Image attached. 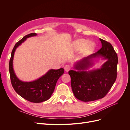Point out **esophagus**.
<instances>
[{
	"mask_svg": "<svg viewBox=\"0 0 130 130\" xmlns=\"http://www.w3.org/2000/svg\"><path fill=\"white\" fill-rule=\"evenodd\" d=\"M70 69H71V67L69 64H66L64 66V70L66 72H68Z\"/></svg>",
	"mask_w": 130,
	"mask_h": 130,
	"instance_id": "esophagus-1",
	"label": "esophagus"
}]
</instances>
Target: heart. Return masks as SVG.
<instances>
[{"label":"heart","instance_id":"obj_1","mask_svg":"<svg viewBox=\"0 0 130 130\" xmlns=\"http://www.w3.org/2000/svg\"><path fill=\"white\" fill-rule=\"evenodd\" d=\"M94 48V44L90 42L88 43V41L85 39H78L73 43V48L75 50H79L83 48L82 52L84 53L92 52Z\"/></svg>","mask_w":130,"mask_h":130}]
</instances>
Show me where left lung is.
Returning a JSON list of instances; mask_svg holds the SVG:
<instances>
[{
	"mask_svg": "<svg viewBox=\"0 0 130 130\" xmlns=\"http://www.w3.org/2000/svg\"><path fill=\"white\" fill-rule=\"evenodd\" d=\"M100 40L101 48L75 66V69L80 71L71 70L68 72L74 95L82 101H92L103 98L116 80L118 62L117 54L111 43L101 38ZM99 57L107 60L102 68L90 71H85L92 64L91 59Z\"/></svg>",
	"mask_w": 130,
	"mask_h": 130,
	"instance_id": "1",
	"label": "left lung"
}]
</instances>
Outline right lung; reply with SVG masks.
I'll return each mask as SVG.
<instances>
[{
  "label": "right lung",
  "mask_w": 130,
  "mask_h": 130,
  "mask_svg": "<svg viewBox=\"0 0 130 130\" xmlns=\"http://www.w3.org/2000/svg\"><path fill=\"white\" fill-rule=\"evenodd\" d=\"M36 35V33L27 35L15 44L12 51L9 62V72L12 86L16 93L27 101L38 103L48 100L51 97L58 79L64 73V69H50L41 77L32 82H23L18 79L13 69L15 50L27 38Z\"/></svg>",
  "instance_id": "add662e5"
}]
</instances>
